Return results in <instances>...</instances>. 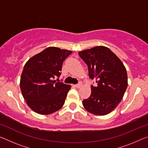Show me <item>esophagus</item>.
<instances>
[{
  "label": "esophagus",
  "mask_w": 148,
  "mask_h": 148,
  "mask_svg": "<svg viewBox=\"0 0 148 148\" xmlns=\"http://www.w3.org/2000/svg\"><path fill=\"white\" fill-rule=\"evenodd\" d=\"M74 86L76 87V88H80L81 86H82V83L79 82V84H76V85H74Z\"/></svg>",
  "instance_id": "34e87169"
}]
</instances>
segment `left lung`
<instances>
[{
	"label": "left lung",
	"instance_id": "obj_1",
	"mask_svg": "<svg viewBox=\"0 0 148 148\" xmlns=\"http://www.w3.org/2000/svg\"><path fill=\"white\" fill-rule=\"evenodd\" d=\"M88 65L89 76L95 79L90 97L83 100L86 110L95 115H105L115 109L128 86L127 72L121 60L109 48L98 46L78 53Z\"/></svg>",
	"mask_w": 148,
	"mask_h": 148
}]
</instances>
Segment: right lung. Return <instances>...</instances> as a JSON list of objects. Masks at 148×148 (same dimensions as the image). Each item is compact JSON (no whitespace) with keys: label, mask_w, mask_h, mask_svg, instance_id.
<instances>
[{"label":"right lung","mask_w":148,"mask_h":148,"mask_svg":"<svg viewBox=\"0 0 148 148\" xmlns=\"http://www.w3.org/2000/svg\"><path fill=\"white\" fill-rule=\"evenodd\" d=\"M72 53L50 47L25 63L21 75L20 89L28 106L37 113L51 114L64 105L71 86L60 82L58 78L63 62Z\"/></svg>","instance_id":"obj_1"}]
</instances>
